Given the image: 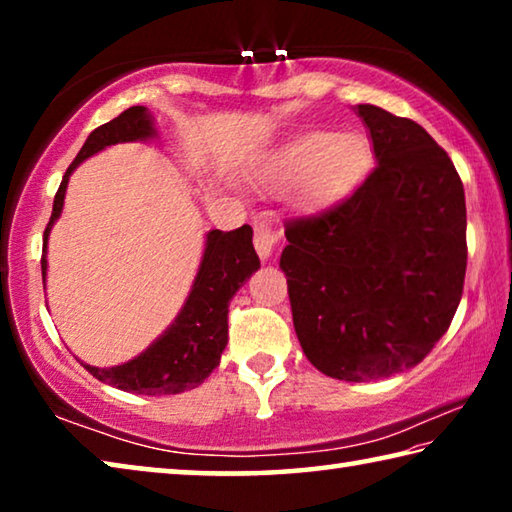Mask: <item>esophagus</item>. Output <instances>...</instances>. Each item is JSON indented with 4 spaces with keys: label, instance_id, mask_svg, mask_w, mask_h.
<instances>
[{
    "label": "esophagus",
    "instance_id": "esophagus-1",
    "mask_svg": "<svg viewBox=\"0 0 512 512\" xmlns=\"http://www.w3.org/2000/svg\"><path fill=\"white\" fill-rule=\"evenodd\" d=\"M277 239H280V230H277L271 221H257L255 223L253 244H255V250H257L259 257H262V259L271 257Z\"/></svg>",
    "mask_w": 512,
    "mask_h": 512
}]
</instances>
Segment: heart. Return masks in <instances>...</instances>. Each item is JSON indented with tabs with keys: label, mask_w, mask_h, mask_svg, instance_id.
Here are the masks:
<instances>
[{
	"label": "heart",
	"mask_w": 512,
	"mask_h": 512,
	"mask_svg": "<svg viewBox=\"0 0 512 512\" xmlns=\"http://www.w3.org/2000/svg\"><path fill=\"white\" fill-rule=\"evenodd\" d=\"M372 169V144L363 133L311 131L293 137L262 164L268 187H293L305 210H325L357 189Z\"/></svg>",
	"instance_id": "b5f03b06"
}]
</instances>
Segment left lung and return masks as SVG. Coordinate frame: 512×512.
Segmentation results:
<instances>
[{
    "label": "left lung",
    "instance_id": "1",
    "mask_svg": "<svg viewBox=\"0 0 512 512\" xmlns=\"http://www.w3.org/2000/svg\"><path fill=\"white\" fill-rule=\"evenodd\" d=\"M377 167L341 203L284 228L293 327L327 377L368 381L420 363L463 296L461 176L413 119L361 103Z\"/></svg>",
    "mask_w": 512,
    "mask_h": 512
}]
</instances>
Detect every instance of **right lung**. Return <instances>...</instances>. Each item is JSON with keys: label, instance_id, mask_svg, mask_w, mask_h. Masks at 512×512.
Masks as SVG:
<instances>
[{"label": "right lung", "instance_id": "obj_1", "mask_svg": "<svg viewBox=\"0 0 512 512\" xmlns=\"http://www.w3.org/2000/svg\"><path fill=\"white\" fill-rule=\"evenodd\" d=\"M153 135V117L144 106L128 108L90 133L83 149L65 171L63 183L54 198V210H51L45 241H42V280L47 275V237L51 225L63 212L69 173L110 144L149 140ZM257 268L259 257L253 248L250 225H241L230 232H207L203 262L198 268L192 293L167 332L133 361L115 368H94L83 363V368L103 384L137 395H176L201 386L210 377V372L219 366L221 352L228 345L230 300Z\"/></svg>", "mask_w": 512, "mask_h": 512}]
</instances>
